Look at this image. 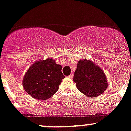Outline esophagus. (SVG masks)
Instances as JSON below:
<instances>
[{"instance_id": "obj_1", "label": "esophagus", "mask_w": 131, "mask_h": 131, "mask_svg": "<svg viewBox=\"0 0 131 131\" xmlns=\"http://www.w3.org/2000/svg\"><path fill=\"white\" fill-rule=\"evenodd\" d=\"M69 77V78H71V79H72L73 78V73H71V74H70V75H69V76H68Z\"/></svg>"}]
</instances>
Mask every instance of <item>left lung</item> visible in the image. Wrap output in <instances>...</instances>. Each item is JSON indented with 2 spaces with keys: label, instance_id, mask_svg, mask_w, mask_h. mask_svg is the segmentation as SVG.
Masks as SVG:
<instances>
[{
  "label": "left lung",
  "instance_id": "left-lung-1",
  "mask_svg": "<svg viewBox=\"0 0 131 131\" xmlns=\"http://www.w3.org/2000/svg\"><path fill=\"white\" fill-rule=\"evenodd\" d=\"M79 91L90 97L103 93L108 88L104 71L91 60H79L73 77Z\"/></svg>",
  "mask_w": 131,
  "mask_h": 131
}]
</instances>
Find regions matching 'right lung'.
<instances>
[{
    "mask_svg": "<svg viewBox=\"0 0 131 131\" xmlns=\"http://www.w3.org/2000/svg\"><path fill=\"white\" fill-rule=\"evenodd\" d=\"M62 66L47 58L31 66L23 80V88L28 94L38 100H45L58 91L62 79Z\"/></svg>",
    "mask_w": 131,
    "mask_h": 131,
    "instance_id": "obj_1",
    "label": "right lung"
}]
</instances>
